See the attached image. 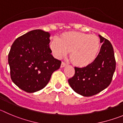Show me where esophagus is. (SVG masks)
Instances as JSON below:
<instances>
[{
  "label": "esophagus",
  "mask_w": 123,
  "mask_h": 123,
  "mask_svg": "<svg viewBox=\"0 0 123 123\" xmlns=\"http://www.w3.org/2000/svg\"><path fill=\"white\" fill-rule=\"evenodd\" d=\"M67 64H66V63H65V62H62L61 63V68H63V67H65V66H66V65H67Z\"/></svg>",
  "instance_id": "esophagus-1"
}]
</instances>
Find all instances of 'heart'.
<instances>
[{"instance_id":"b5f03b06","label":"heart","mask_w":123,"mask_h":123,"mask_svg":"<svg viewBox=\"0 0 123 123\" xmlns=\"http://www.w3.org/2000/svg\"><path fill=\"white\" fill-rule=\"evenodd\" d=\"M54 56L61 59L68 54L75 65L84 67L95 61L100 49V41L95 35L80 32H68L61 38L55 37L50 44Z\"/></svg>"}]
</instances>
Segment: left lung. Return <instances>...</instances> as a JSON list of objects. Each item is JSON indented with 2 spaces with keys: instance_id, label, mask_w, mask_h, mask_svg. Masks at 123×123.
<instances>
[{
  "instance_id": "obj_1",
  "label": "left lung",
  "mask_w": 123,
  "mask_h": 123,
  "mask_svg": "<svg viewBox=\"0 0 123 123\" xmlns=\"http://www.w3.org/2000/svg\"><path fill=\"white\" fill-rule=\"evenodd\" d=\"M98 36L103 45L96 59L86 67H74V75L68 80L72 89L83 96H93L106 89L115 70L113 47L108 40Z\"/></svg>"
}]
</instances>
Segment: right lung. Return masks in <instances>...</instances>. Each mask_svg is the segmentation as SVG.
<instances>
[{"instance_id":"1","label":"right lung","mask_w":123,"mask_h":123,"mask_svg":"<svg viewBox=\"0 0 123 123\" xmlns=\"http://www.w3.org/2000/svg\"><path fill=\"white\" fill-rule=\"evenodd\" d=\"M50 33L34 30L18 37L8 55L12 82L28 93L44 88L51 74L60 68L61 61L55 59L50 48Z\"/></svg>"}]
</instances>
